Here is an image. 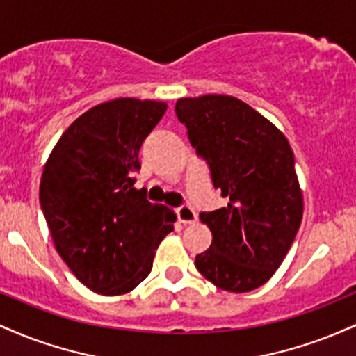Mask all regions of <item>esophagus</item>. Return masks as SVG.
Returning a JSON list of instances; mask_svg holds the SVG:
<instances>
[{"mask_svg":"<svg viewBox=\"0 0 356 356\" xmlns=\"http://www.w3.org/2000/svg\"><path fill=\"white\" fill-rule=\"evenodd\" d=\"M177 216L182 224H194L195 220H197V214H195V211L192 209L191 206H187V204H184V206L179 207Z\"/></svg>","mask_w":356,"mask_h":356,"instance_id":"obj_1","label":"esophagus"}]
</instances>
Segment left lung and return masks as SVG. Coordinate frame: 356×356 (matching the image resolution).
<instances>
[{
  "label": "left lung",
  "mask_w": 356,
  "mask_h": 356,
  "mask_svg": "<svg viewBox=\"0 0 356 356\" xmlns=\"http://www.w3.org/2000/svg\"><path fill=\"white\" fill-rule=\"evenodd\" d=\"M175 115L227 199L226 207L199 214L212 243L195 256V268L224 291H252L283 263L303 219L288 138L234 97L181 99Z\"/></svg>",
  "instance_id": "obj_1"
}]
</instances>
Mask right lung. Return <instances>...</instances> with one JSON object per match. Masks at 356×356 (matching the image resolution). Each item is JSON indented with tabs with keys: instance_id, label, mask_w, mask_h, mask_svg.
<instances>
[{
	"instance_id": "right-lung-1",
	"label": "right lung",
	"mask_w": 356,
	"mask_h": 356,
	"mask_svg": "<svg viewBox=\"0 0 356 356\" xmlns=\"http://www.w3.org/2000/svg\"><path fill=\"white\" fill-rule=\"evenodd\" d=\"M167 104L117 99L90 108L56 142L40 204L61 259L87 288L115 296L149 276L175 212L136 189L138 152Z\"/></svg>"
}]
</instances>
